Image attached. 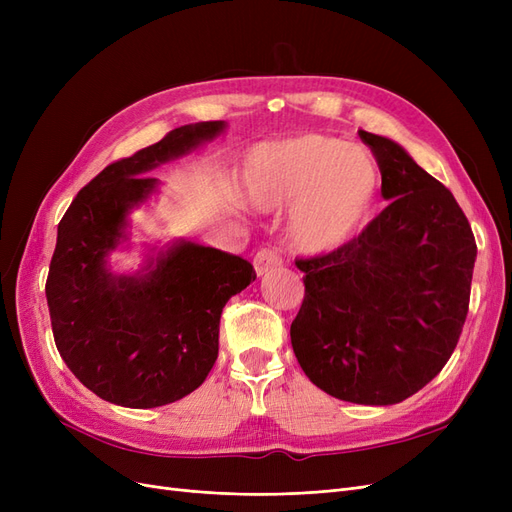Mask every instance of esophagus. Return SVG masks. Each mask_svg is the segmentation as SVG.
I'll use <instances>...</instances> for the list:
<instances>
[{"label": "esophagus", "mask_w": 512, "mask_h": 512, "mask_svg": "<svg viewBox=\"0 0 512 512\" xmlns=\"http://www.w3.org/2000/svg\"><path fill=\"white\" fill-rule=\"evenodd\" d=\"M282 267V256L277 250H260L256 256H254V269H256V275L262 277L267 275L269 271Z\"/></svg>", "instance_id": "1"}]
</instances>
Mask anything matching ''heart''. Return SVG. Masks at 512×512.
Masks as SVG:
<instances>
[{
  "label": "heart",
  "instance_id": "1",
  "mask_svg": "<svg viewBox=\"0 0 512 512\" xmlns=\"http://www.w3.org/2000/svg\"><path fill=\"white\" fill-rule=\"evenodd\" d=\"M378 194V166L369 151L342 138L303 134L256 147L245 160L243 196L256 211H282L292 250L329 254L346 245L369 218Z\"/></svg>",
  "mask_w": 512,
  "mask_h": 512
}]
</instances>
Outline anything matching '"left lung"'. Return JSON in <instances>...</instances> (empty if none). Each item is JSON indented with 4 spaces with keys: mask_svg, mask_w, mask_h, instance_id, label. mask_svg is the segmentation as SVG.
<instances>
[{
    "mask_svg": "<svg viewBox=\"0 0 512 512\" xmlns=\"http://www.w3.org/2000/svg\"><path fill=\"white\" fill-rule=\"evenodd\" d=\"M391 200L359 237L299 258L290 324L305 376L337 399L391 406L436 378L468 316L476 241L451 190L391 138L361 130Z\"/></svg>",
    "mask_w": 512,
    "mask_h": 512,
    "instance_id": "8db88e82",
    "label": "left lung"
}]
</instances>
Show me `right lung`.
Returning a JSON list of instances; mask_svg holds the SVG:
<instances>
[{
  "mask_svg": "<svg viewBox=\"0 0 512 512\" xmlns=\"http://www.w3.org/2000/svg\"><path fill=\"white\" fill-rule=\"evenodd\" d=\"M224 128V121L190 123L108 164L57 226L46 277L55 344L72 374L111 404L158 408L198 389L218 359L224 305L256 280L241 256L190 241L149 256L136 275L106 265L128 239V213L158 188L145 173Z\"/></svg>",
  "mask_w": 512,
  "mask_h": 512,
  "instance_id": "right-lung-1",
  "label": "right lung"
}]
</instances>
